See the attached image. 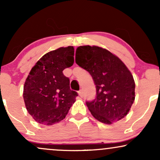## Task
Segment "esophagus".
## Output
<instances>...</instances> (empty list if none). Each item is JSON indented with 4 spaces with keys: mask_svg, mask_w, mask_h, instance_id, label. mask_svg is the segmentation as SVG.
I'll return each mask as SVG.
<instances>
[{
    "mask_svg": "<svg viewBox=\"0 0 160 160\" xmlns=\"http://www.w3.org/2000/svg\"><path fill=\"white\" fill-rule=\"evenodd\" d=\"M78 93H79V95H80V96L81 97V98H82V96H83V93H82V91L81 90V89H80V90L79 91Z\"/></svg>",
    "mask_w": 160,
    "mask_h": 160,
    "instance_id": "esophagus-1",
    "label": "esophagus"
}]
</instances>
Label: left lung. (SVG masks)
<instances>
[{
    "mask_svg": "<svg viewBox=\"0 0 160 160\" xmlns=\"http://www.w3.org/2000/svg\"><path fill=\"white\" fill-rule=\"evenodd\" d=\"M75 62L87 71L96 86V98L86 105L95 119L111 125L124 118L135 94L133 76L114 54L98 46H80Z\"/></svg>",
    "mask_w": 160,
    "mask_h": 160,
    "instance_id": "obj_1",
    "label": "left lung"
}]
</instances>
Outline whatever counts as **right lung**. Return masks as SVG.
<instances>
[{"label":"right lung","instance_id":"1","mask_svg":"<svg viewBox=\"0 0 160 160\" xmlns=\"http://www.w3.org/2000/svg\"><path fill=\"white\" fill-rule=\"evenodd\" d=\"M74 48L60 47L46 53L36 62L25 80L23 98L32 118L46 126L65 118L78 93L70 89L62 71L73 65Z\"/></svg>","mask_w":160,"mask_h":160}]
</instances>
